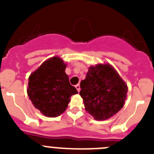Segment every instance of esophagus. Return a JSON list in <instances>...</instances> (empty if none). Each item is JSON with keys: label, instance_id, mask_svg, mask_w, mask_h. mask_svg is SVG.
<instances>
[{"label": "esophagus", "instance_id": "1", "mask_svg": "<svg viewBox=\"0 0 154 154\" xmlns=\"http://www.w3.org/2000/svg\"><path fill=\"white\" fill-rule=\"evenodd\" d=\"M75 88H76V89H77V91H78V92H79V91H80V85H79V84H77V85H75Z\"/></svg>", "mask_w": 154, "mask_h": 154}]
</instances>
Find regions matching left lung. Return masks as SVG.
Instances as JSON below:
<instances>
[{
	"label": "left lung",
	"instance_id": "1",
	"mask_svg": "<svg viewBox=\"0 0 154 154\" xmlns=\"http://www.w3.org/2000/svg\"><path fill=\"white\" fill-rule=\"evenodd\" d=\"M80 87L85 110L96 120H105L117 113L123 108L128 90L127 85L109 64L89 67Z\"/></svg>",
	"mask_w": 154,
	"mask_h": 154
}]
</instances>
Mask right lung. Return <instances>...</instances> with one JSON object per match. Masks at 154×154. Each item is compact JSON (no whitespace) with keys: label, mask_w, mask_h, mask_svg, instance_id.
I'll list each match as a JSON object with an SVG mask.
<instances>
[{"label":"right lung","mask_w":154,"mask_h":154,"mask_svg":"<svg viewBox=\"0 0 154 154\" xmlns=\"http://www.w3.org/2000/svg\"><path fill=\"white\" fill-rule=\"evenodd\" d=\"M66 64L59 57L46 60L28 79V95L34 106L48 117H57L68 107L70 97L78 93L69 83Z\"/></svg>","instance_id":"1"}]
</instances>
